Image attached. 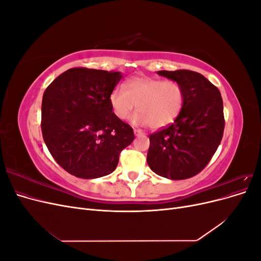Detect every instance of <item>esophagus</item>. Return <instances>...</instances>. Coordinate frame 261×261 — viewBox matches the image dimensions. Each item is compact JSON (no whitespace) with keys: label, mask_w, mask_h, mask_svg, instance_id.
Wrapping results in <instances>:
<instances>
[{"label":"esophagus","mask_w":261,"mask_h":261,"mask_svg":"<svg viewBox=\"0 0 261 261\" xmlns=\"http://www.w3.org/2000/svg\"><path fill=\"white\" fill-rule=\"evenodd\" d=\"M134 134H135V136H144L145 135V133L143 132V130H140V129H134Z\"/></svg>","instance_id":"1"}]
</instances>
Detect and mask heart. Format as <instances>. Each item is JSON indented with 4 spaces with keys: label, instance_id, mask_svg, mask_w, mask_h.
I'll return each instance as SVG.
<instances>
[{
    "label": "heart",
    "instance_id": "1",
    "mask_svg": "<svg viewBox=\"0 0 261 261\" xmlns=\"http://www.w3.org/2000/svg\"><path fill=\"white\" fill-rule=\"evenodd\" d=\"M124 86H116L109 96V103L116 118L124 121L134 110L130 118L137 126L160 129L171 125L179 115L185 101L181 85L175 81L138 76Z\"/></svg>",
    "mask_w": 261,
    "mask_h": 261
}]
</instances>
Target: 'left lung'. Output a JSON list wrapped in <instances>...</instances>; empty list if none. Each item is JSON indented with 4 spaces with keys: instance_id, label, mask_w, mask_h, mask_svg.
<instances>
[{
    "instance_id": "1",
    "label": "left lung",
    "mask_w": 261,
    "mask_h": 261,
    "mask_svg": "<svg viewBox=\"0 0 261 261\" xmlns=\"http://www.w3.org/2000/svg\"><path fill=\"white\" fill-rule=\"evenodd\" d=\"M158 75L179 83L185 101L174 123L149 136L147 162L160 176L189 178L209 163L222 139V97L215 85L193 70H159Z\"/></svg>"
}]
</instances>
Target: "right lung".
Segmentation results:
<instances>
[{
	"label": "right lung",
	"instance_id": "obj_1",
	"mask_svg": "<svg viewBox=\"0 0 261 261\" xmlns=\"http://www.w3.org/2000/svg\"><path fill=\"white\" fill-rule=\"evenodd\" d=\"M122 77L121 72L75 67L45 89L42 136L54 160L70 174L86 179L110 174L122 150L135 138L109 103Z\"/></svg>",
	"mask_w": 261,
	"mask_h": 261
}]
</instances>
